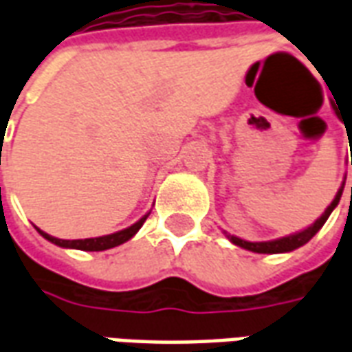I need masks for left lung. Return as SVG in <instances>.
<instances>
[{
	"mask_svg": "<svg viewBox=\"0 0 352 352\" xmlns=\"http://www.w3.org/2000/svg\"><path fill=\"white\" fill-rule=\"evenodd\" d=\"M343 186H345V183L341 184V188L338 190V194H336V198H333L332 204H330V206H328V209H326L324 213H322V217L313 222L309 228L302 230V232H298V234H292V236H287V237H280V239H275V241H262V243H251V241H245V239H239V237H236V236H228V239L234 245H237V247H243V249H247V251L260 252V254H275V252L294 251V249H298V247H302V245L307 243L311 237L315 236L318 230L324 226V222L328 221V217H330V213L333 211V207L340 204L341 194H343ZM351 192H352V188H351Z\"/></svg>",
	"mask_w": 352,
	"mask_h": 352,
	"instance_id": "left-lung-1",
	"label": "left lung"
}]
</instances>
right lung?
Wrapping results in <instances>:
<instances>
[{"label":"right lung","instance_id":"right-lung-1","mask_svg":"<svg viewBox=\"0 0 352 352\" xmlns=\"http://www.w3.org/2000/svg\"><path fill=\"white\" fill-rule=\"evenodd\" d=\"M148 213L139 219L135 224H131L130 228L120 230L116 234H111V236H101V237H92V239H58V237H52L49 234H45L43 230L37 228V232L41 234L45 239H49L50 243L58 245V247H65V249H79V251H107V249H113V247H118V245L126 243L128 239L138 234V230L143 226V222L146 221Z\"/></svg>","mask_w":352,"mask_h":352}]
</instances>
